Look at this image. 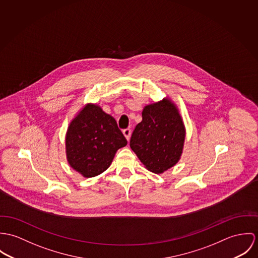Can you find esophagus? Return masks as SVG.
<instances>
[{"instance_id": "esophagus-1", "label": "esophagus", "mask_w": 258, "mask_h": 258, "mask_svg": "<svg viewBox=\"0 0 258 258\" xmlns=\"http://www.w3.org/2000/svg\"><path fill=\"white\" fill-rule=\"evenodd\" d=\"M122 134H123L124 138L126 139V141H130V139H131V135H132V131H131L130 128H125V130H123V131H122Z\"/></svg>"}]
</instances>
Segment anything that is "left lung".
I'll return each mask as SVG.
<instances>
[{"label":"left lung","instance_id":"obj_1","mask_svg":"<svg viewBox=\"0 0 258 258\" xmlns=\"http://www.w3.org/2000/svg\"><path fill=\"white\" fill-rule=\"evenodd\" d=\"M142 115L131 148L147 170L162 174L175 166L183 153L186 128L182 115L168 97L146 105Z\"/></svg>","mask_w":258,"mask_h":258}]
</instances>
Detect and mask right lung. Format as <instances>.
Instances as JSON below:
<instances>
[{
  "instance_id": "obj_1",
  "label": "right lung",
  "mask_w": 258,
  "mask_h": 258,
  "mask_svg": "<svg viewBox=\"0 0 258 258\" xmlns=\"http://www.w3.org/2000/svg\"><path fill=\"white\" fill-rule=\"evenodd\" d=\"M112 115L93 103L84 105L70 121L65 135L66 159L85 178L106 171L117 149L126 145Z\"/></svg>"
}]
</instances>
